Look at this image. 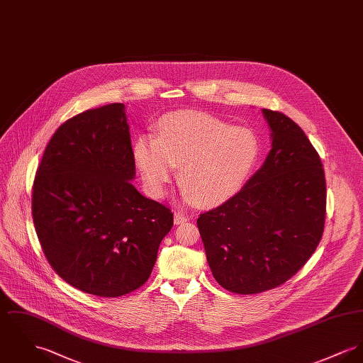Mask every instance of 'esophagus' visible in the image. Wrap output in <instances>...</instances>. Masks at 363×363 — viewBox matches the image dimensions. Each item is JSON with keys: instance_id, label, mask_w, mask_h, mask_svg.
<instances>
[{"instance_id": "34e87169", "label": "esophagus", "mask_w": 363, "mask_h": 363, "mask_svg": "<svg viewBox=\"0 0 363 363\" xmlns=\"http://www.w3.org/2000/svg\"><path fill=\"white\" fill-rule=\"evenodd\" d=\"M189 215L187 213H183V212H177L174 213V224H183L189 220Z\"/></svg>"}]
</instances>
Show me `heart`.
I'll return each instance as SVG.
<instances>
[{"instance_id":"1","label":"heart","mask_w":363,"mask_h":363,"mask_svg":"<svg viewBox=\"0 0 363 363\" xmlns=\"http://www.w3.org/2000/svg\"><path fill=\"white\" fill-rule=\"evenodd\" d=\"M260 155L253 130L205 113L165 116L158 136H140L133 157L148 191L161 196L180 167L186 195L202 206L220 205L241 191Z\"/></svg>"}]
</instances>
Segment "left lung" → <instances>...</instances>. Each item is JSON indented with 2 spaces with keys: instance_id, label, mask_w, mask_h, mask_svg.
I'll return each mask as SVG.
<instances>
[{
  "instance_id": "obj_1",
  "label": "left lung",
  "mask_w": 363,
  "mask_h": 363,
  "mask_svg": "<svg viewBox=\"0 0 363 363\" xmlns=\"http://www.w3.org/2000/svg\"><path fill=\"white\" fill-rule=\"evenodd\" d=\"M263 113L272 130L264 164L240 193L196 220L215 279L238 294L290 279L314 253L326 218L325 170L314 145L288 116Z\"/></svg>"
}]
</instances>
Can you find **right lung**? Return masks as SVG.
<instances>
[{
  "mask_svg": "<svg viewBox=\"0 0 363 363\" xmlns=\"http://www.w3.org/2000/svg\"><path fill=\"white\" fill-rule=\"evenodd\" d=\"M135 169L122 103L74 116L43 154L31 195L34 227L50 267L78 290L120 297L151 275L173 213L133 187Z\"/></svg>",
  "mask_w": 363,
  "mask_h": 363,
  "instance_id": "right-lung-1",
  "label": "right lung"
}]
</instances>
